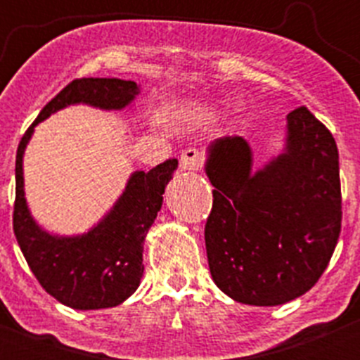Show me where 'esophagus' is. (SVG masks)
Masks as SVG:
<instances>
[{
    "label": "esophagus",
    "instance_id": "obj_1",
    "mask_svg": "<svg viewBox=\"0 0 360 360\" xmlns=\"http://www.w3.org/2000/svg\"><path fill=\"white\" fill-rule=\"evenodd\" d=\"M203 157L197 148H188V150L183 151L181 155V169L190 170V172H197V170L202 169Z\"/></svg>",
    "mask_w": 360,
    "mask_h": 360
}]
</instances>
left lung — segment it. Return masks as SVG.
Listing matches in <instances>:
<instances>
[{
	"mask_svg": "<svg viewBox=\"0 0 360 360\" xmlns=\"http://www.w3.org/2000/svg\"><path fill=\"white\" fill-rule=\"evenodd\" d=\"M333 134L304 106L288 115L284 148L261 169L240 136L214 139L205 174L210 275L231 300L277 307L310 291L338 244L341 190Z\"/></svg>",
	"mask_w": 360,
	"mask_h": 360,
	"instance_id": "left-lung-1",
	"label": "left lung"
}]
</instances>
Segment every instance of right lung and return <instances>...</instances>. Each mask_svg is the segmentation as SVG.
<instances>
[{
  "label": "right lung",
  "mask_w": 360,
  "mask_h": 360,
  "mask_svg": "<svg viewBox=\"0 0 360 360\" xmlns=\"http://www.w3.org/2000/svg\"><path fill=\"white\" fill-rule=\"evenodd\" d=\"M136 82L118 78H82L64 86L38 115L17 150L13 231L29 268L41 288L75 310H99L123 303L139 288L143 245L162 209L163 191L177 169V158L130 174L115 205L79 235H56L39 226L24 191V153L34 127L53 112L75 104L122 111L139 96Z\"/></svg>",
  "instance_id": "right-lung-1"
}]
</instances>
